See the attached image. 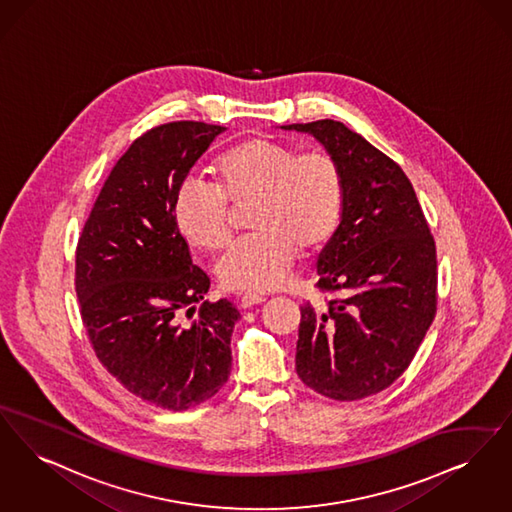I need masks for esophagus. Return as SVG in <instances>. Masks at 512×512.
I'll return each mask as SVG.
<instances>
[{
	"label": "esophagus",
	"mask_w": 512,
	"mask_h": 512,
	"mask_svg": "<svg viewBox=\"0 0 512 512\" xmlns=\"http://www.w3.org/2000/svg\"><path fill=\"white\" fill-rule=\"evenodd\" d=\"M265 301V295H257V293H246V295H242V299H240V307L251 308L255 307V305H261V303H265Z\"/></svg>",
	"instance_id": "obj_1"
}]
</instances>
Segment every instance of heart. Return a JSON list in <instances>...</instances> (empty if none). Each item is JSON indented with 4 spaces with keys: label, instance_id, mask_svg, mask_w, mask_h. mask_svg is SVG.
I'll list each match as a JSON object with an SVG mask.
<instances>
[{
    "label": "heart",
    "instance_id": "heart-1",
    "mask_svg": "<svg viewBox=\"0 0 512 512\" xmlns=\"http://www.w3.org/2000/svg\"><path fill=\"white\" fill-rule=\"evenodd\" d=\"M215 184L188 179L173 198V223L190 246L221 249L232 234L230 204L249 209L251 236L217 263L228 291H270L284 284L299 249L318 253L333 240L345 207V173L326 150L247 139L213 165Z\"/></svg>",
    "mask_w": 512,
    "mask_h": 512
}]
</instances>
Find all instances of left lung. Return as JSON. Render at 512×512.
<instances>
[{
  "label": "left lung",
  "mask_w": 512,
  "mask_h": 512,
  "mask_svg": "<svg viewBox=\"0 0 512 512\" xmlns=\"http://www.w3.org/2000/svg\"><path fill=\"white\" fill-rule=\"evenodd\" d=\"M333 154L345 173V207L318 257L328 308L301 307L295 369L339 402L390 387L409 366L436 314V246L402 167L345 123H291Z\"/></svg>",
  "instance_id": "left-lung-1"
}]
</instances>
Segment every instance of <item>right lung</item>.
Instances as JSON below:
<instances>
[{
	"label": "right lung",
	"mask_w": 512,
	"mask_h": 512,
	"mask_svg": "<svg viewBox=\"0 0 512 512\" xmlns=\"http://www.w3.org/2000/svg\"><path fill=\"white\" fill-rule=\"evenodd\" d=\"M225 129L171 122L133 141L110 171L76 249V295L97 358L158 408H194L230 375V335L240 312L226 299L204 301L209 276L192 265L171 211L188 171Z\"/></svg>",
	"instance_id": "add662e5"
}]
</instances>
